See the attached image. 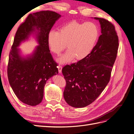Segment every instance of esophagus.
<instances>
[{
	"label": "esophagus",
	"instance_id": "34e87169",
	"mask_svg": "<svg viewBox=\"0 0 134 134\" xmlns=\"http://www.w3.org/2000/svg\"><path fill=\"white\" fill-rule=\"evenodd\" d=\"M58 70H59V73H62V68H63V67H62V65H59V66H58Z\"/></svg>",
	"mask_w": 134,
	"mask_h": 134
}]
</instances>
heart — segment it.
Instances as JSON below:
<instances>
[{
  "instance_id": "b5f03b06",
  "label": "heart",
  "mask_w": 134,
  "mask_h": 134,
  "mask_svg": "<svg viewBox=\"0 0 134 134\" xmlns=\"http://www.w3.org/2000/svg\"><path fill=\"white\" fill-rule=\"evenodd\" d=\"M98 36L99 28L95 23L73 21L62 27L59 32L51 31L47 42L51 52L56 55H59L67 46L65 53L58 59L63 64L75 58L78 60L86 58L94 48Z\"/></svg>"
}]
</instances>
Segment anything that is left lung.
<instances>
[{
	"instance_id": "obj_1",
	"label": "left lung",
	"mask_w": 134,
	"mask_h": 134,
	"mask_svg": "<svg viewBox=\"0 0 134 134\" xmlns=\"http://www.w3.org/2000/svg\"><path fill=\"white\" fill-rule=\"evenodd\" d=\"M99 21L101 35L91 54L86 58L63 67L66 80L64 97L75 108L88 106L98 98L108 84L119 48L115 26L104 18Z\"/></svg>"
}]
</instances>
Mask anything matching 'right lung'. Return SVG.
<instances>
[{
    "instance_id": "obj_1",
    "label": "right lung",
    "mask_w": 134,
    "mask_h": 134,
    "mask_svg": "<svg viewBox=\"0 0 134 134\" xmlns=\"http://www.w3.org/2000/svg\"><path fill=\"white\" fill-rule=\"evenodd\" d=\"M61 17L50 10L30 14L15 34L9 56L8 77L17 98L29 106L42 102L47 80L58 73V64L49 50L47 36ZM31 35L35 36L39 45L32 54L23 57L18 47Z\"/></svg>"
}]
</instances>
